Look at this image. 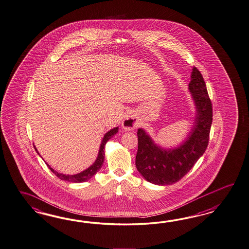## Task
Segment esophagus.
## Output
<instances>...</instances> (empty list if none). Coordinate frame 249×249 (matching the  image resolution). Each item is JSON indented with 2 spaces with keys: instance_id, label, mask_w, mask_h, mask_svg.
I'll return each mask as SVG.
<instances>
[{
  "instance_id": "1",
  "label": "esophagus",
  "mask_w": 249,
  "mask_h": 249,
  "mask_svg": "<svg viewBox=\"0 0 249 249\" xmlns=\"http://www.w3.org/2000/svg\"><path fill=\"white\" fill-rule=\"evenodd\" d=\"M138 125L137 118L134 113H127L122 122V126L126 131H132Z\"/></svg>"
}]
</instances>
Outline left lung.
<instances>
[{"label":"left lung","mask_w":249,"mask_h":249,"mask_svg":"<svg viewBox=\"0 0 249 249\" xmlns=\"http://www.w3.org/2000/svg\"><path fill=\"white\" fill-rule=\"evenodd\" d=\"M189 91L196 114L189 135L179 145L163 148L155 143L144 129L139 128L135 165L141 175L153 184L165 186L178 181L205 153L212 124V104L200 72L192 69Z\"/></svg>","instance_id":"obj_1"}]
</instances>
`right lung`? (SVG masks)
<instances>
[{"label":"right lung","instance_id":"obj_1","mask_svg":"<svg viewBox=\"0 0 249 249\" xmlns=\"http://www.w3.org/2000/svg\"><path fill=\"white\" fill-rule=\"evenodd\" d=\"M118 132V127L113 128L111 129L110 131H108L107 134L104 135L103 137L102 142H101V144L99 147V152H98V155L96 157L95 162H93L92 165L89 166L88 169H86L83 172H79L77 174H73V175H70V174H63V173H60V172H57V171L53 170L51 168V166L49 165L47 162L46 164L50 168L51 172H53L57 177L60 178V179H63L66 181H70V182H75V183H79V182H84V181H87L89 180V178H92L96 172H98L101 167H102L103 163H104V160H105V147H106V143L108 142L113 135H115L116 133ZM34 148L36 150V152L38 154H39L38 151H37V148L34 145Z\"/></svg>","mask_w":249,"mask_h":249}]
</instances>
